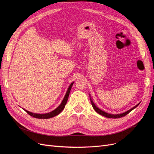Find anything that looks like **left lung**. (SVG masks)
Wrapping results in <instances>:
<instances>
[{
  "label": "left lung",
  "mask_w": 154,
  "mask_h": 154,
  "mask_svg": "<svg viewBox=\"0 0 154 154\" xmlns=\"http://www.w3.org/2000/svg\"><path fill=\"white\" fill-rule=\"evenodd\" d=\"M91 103H92L93 109L95 110V111L96 112L101 114V116H105V117L109 118H119L123 117V116H126L127 114H128L129 112H131L132 110H134L135 108H136V107L139 105V103H138L137 105L134 106L133 108H132L131 109H130V110H127V112H123V113H122V114H112L106 113V112H104L103 110H101V109H100L99 108H97V107L96 106V105L94 103H93V101H92L91 98Z\"/></svg>",
  "instance_id": "left-lung-1"
}]
</instances>
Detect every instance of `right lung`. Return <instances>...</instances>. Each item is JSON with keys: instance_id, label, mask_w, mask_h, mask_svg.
Returning <instances> with one entry per match:
<instances>
[{"instance_id": "1", "label": "right lung", "mask_w": 154, "mask_h": 154, "mask_svg": "<svg viewBox=\"0 0 154 154\" xmlns=\"http://www.w3.org/2000/svg\"><path fill=\"white\" fill-rule=\"evenodd\" d=\"M73 83H72L71 85H69L68 89H67V91L66 92V96H65L63 100V101H62L61 104H60L57 109H56L55 110H53L52 112H49V113H46V114H35V113H32V112H29L27 111L26 110H24L26 112L29 114L31 116H32L33 118H38V119H49V118H53V117H54V116H57L58 114H59L63 110V109L65 108V106H66V103H67V100H68V97H69V93H70V91H71V87L73 85Z\"/></svg>"}]
</instances>
